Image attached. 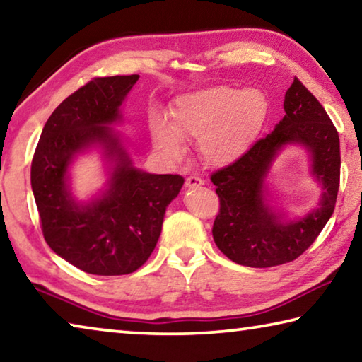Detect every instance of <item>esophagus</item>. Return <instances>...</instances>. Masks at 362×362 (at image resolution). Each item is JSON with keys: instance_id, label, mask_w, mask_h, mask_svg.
Instances as JSON below:
<instances>
[{"instance_id": "esophagus-1", "label": "esophagus", "mask_w": 362, "mask_h": 362, "mask_svg": "<svg viewBox=\"0 0 362 362\" xmlns=\"http://www.w3.org/2000/svg\"><path fill=\"white\" fill-rule=\"evenodd\" d=\"M185 185H187L188 188L201 187V185H204V180L201 179V177H198V175H189V177H187V180H185Z\"/></svg>"}]
</instances>
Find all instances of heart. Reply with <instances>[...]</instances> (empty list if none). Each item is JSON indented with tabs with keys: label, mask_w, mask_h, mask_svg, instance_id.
Masks as SVG:
<instances>
[{
	"label": "heart",
	"mask_w": 362,
	"mask_h": 362,
	"mask_svg": "<svg viewBox=\"0 0 362 362\" xmlns=\"http://www.w3.org/2000/svg\"><path fill=\"white\" fill-rule=\"evenodd\" d=\"M268 102L259 89H236L230 86L196 90L177 99L169 124L153 122V142L166 155L183 153L180 137L198 139L199 155L207 164L228 166L247 151L267 118Z\"/></svg>",
	"instance_id": "heart-1"
}]
</instances>
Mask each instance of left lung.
I'll use <instances>...</instances> for the list:
<instances>
[{"label":"left lung","mask_w":362,"mask_h":362,"mask_svg":"<svg viewBox=\"0 0 362 362\" xmlns=\"http://www.w3.org/2000/svg\"><path fill=\"white\" fill-rule=\"evenodd\" d=\"M284 118L230 166L211 175L220 199L212 226L217 247L235 263L268 268L296 260L334 214L340 185L339 132L316 97L296 78L284 97ZM309 153L310 170L322 185L317 209L287 219L271 204L266 177L286 146Z\"/></svg>","instance_id":"left-lung-1"}]
</instances>
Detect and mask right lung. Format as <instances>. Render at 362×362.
Instances as JSON below:
<instances>
[{
    "mask_svg": "<svg viewBox=\"0 0 362 362\" xmlns=\"http://www.w3.org/2000/svg\"><path fill=\"white\" fill-rule=\"evenodd\" d=\"M139 75L95 78L49 116L32 161V189L45 240L54 252L90 274L118 276L148 260L164 214L183 177L134 166L126 140L113 126ZM90 148L103 153L106 188L89 202L71 193L69 166Z\"/></svg>",
    "mask_w": 362,
    "mask_h": 362,
    "instance_id": "add662e5",
    "label": "right lung"
}]
</instances>
